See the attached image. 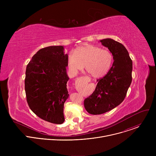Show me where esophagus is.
Returning a JSON list of instances; mask_svg holds the SVG:
<instances>
[{
  "mask_svg": "<svg viewBox=\"0 0 156 156\" xmlns=\"http://www.w3.org/2000/svg\"><path fill=\"white\" fill-rule=\"evenodd\" d=\"M81 78H82V79H83V80H84V81H85V82H86V83H88L89 81H90V78H89L88 77H87V76L82 77Z\"/></svg>",
  "mask_w": 156,
  "mask_h": 156,
  "instance_id": "34e87169",
  "label": "esophagus"
}]
</instances>
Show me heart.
<instances>
[{"label":"heart","mask_w":156,"mask_h":156,"mask_svg":"<svg viewBox=\"0 0 156 156\" xmlns=\"http://www.w3.org/2000/svg\"><path fill=\"white\" fill-rule=\"evenodd\" d=\"M113 55L108 50L92 45H85L76 48L75 54L69 53L67 63L69 70L76 73L84 68L93 77L101 78L105 76L111 68Z\"/></svg>","instance_id":"heart-1"}]
</instances>
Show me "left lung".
<instances>
[{
  "label": "left lung",
  "instance_id": "left-lung-1",
  "mask_svg": "<svg viewBox=\"0 0 156 156\" xmlns=\"http://www.w3.org/2000/svg\"><path fill=\"white\" fill-rule=\"evenodd\" d=\"M100 42L112 54L114 62L106 75L97 80L93 93L84 99L86 111L93 115L105 113L120 105L132 81L133 63L125 47L110 38Z\"/></svg>",
  "mask_w": 156,
  "mask_h": 156
}]
</instances>
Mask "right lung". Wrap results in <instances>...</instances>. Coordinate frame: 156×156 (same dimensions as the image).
<instances>
[{
	"mask_svg": "<svg viewBox=\"0 0 156 156\" xmlns=\"http://www.w3.org/2000/svg\"><path fill=\"white\" fill-rule=\"evenodd\" d=\"M67 58L63 46H49L39 50L27 66L25 89L28 105L39 118L52 123L65 120L64 103L69 96Z\"/></svg>",
	"mask_w": 156,
	"mask_h": 156,
	"instance_id": "right-lung-1",
	"label": "right lung"
}]
</instances>
